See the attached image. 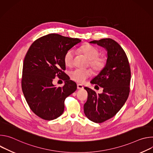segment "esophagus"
Instances as JSON below:
<instances>
[{
  "instance_id": "esophagus-1",
  "label": "esophagus",
  "mask_w": 153,
  "mask_h": 153,
  "mask_svg": "<svg viewBox=\"0 0 153 153\" xmlns=\"http://www.w3.org/2000/svg\"><path fill=\"white\" fill-rule=\"evenodd\" d=\"M77 89H79V90L83 88V86L82 85H81V84H77Z\"/></svg>"
}]
</instances>
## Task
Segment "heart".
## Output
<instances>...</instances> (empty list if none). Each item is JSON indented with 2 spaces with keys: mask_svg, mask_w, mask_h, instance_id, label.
Instances as JSON below:
<instances>
[{
  "mask_svg": "<svg viewBox=\"0 0 153 153\" xmlns=\"http://www.w3.org/2000/svg\"><path fill=\"white\" fill-rule=\"evenodd\" d=\"M77 51L82 54L88 60L89 66L95 72H100L105 68L106 65V58L99 56V50L95 47L90 44L83 45L79 47ZM74 55L75 53L73 50L67 51L65 54L63 60L67 67H70L73 65ZM91 74L92 71L90 69H75L70 72V77L77 82L83 83L91 76Z\"/></svg>",
  "mask_w": 153,
  "mask_h": 153,
  "instance_id": "heart-1",
  "label": "heart"
}]
</instances>
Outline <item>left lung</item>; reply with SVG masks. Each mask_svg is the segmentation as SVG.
Listing matches in <instances>:
<instances>
[{"label": "left lung", "instance_id": "left-lung-1", "mask_svg": "<svg viewBox=\"0 0 153 153\" xmlns=\"http://www.w3.org/2000/svg\"><path fill=\"white\" fill-rule=\"evenodd\" d=\"M90 43L105 48L108 58L105 68L91 81L102 87L103 93L97 94L85 87L88 99L83 110L90 120L102 123L114 117L126 101L130 91L131 69L125 51L115 40L106 38Z\"/></svg>", "mask_w": 153, "mask_h": 153}]
</instances>
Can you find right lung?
Listing matches in <instances>:
<instances>
[{"instance_id":"obj_1","label":"right lung","mask_w":153,"mask_h":153,"mask_svg":"<svg viewBox=\"0 0 153 153\" xmlns=\"http://www.w3.org/2000/svg\"><path fill=\"white\" fill-rule=\"evenodd\" d=\"M80 42L51 33L36 39L29 48L23 63L22 90L31 111L40 118L52 120L61 116L65 99L76 90V83L64 72L63 57ZM56 76L65 81L63 87L52 84Z\"/></svg>"}]
</instances>
